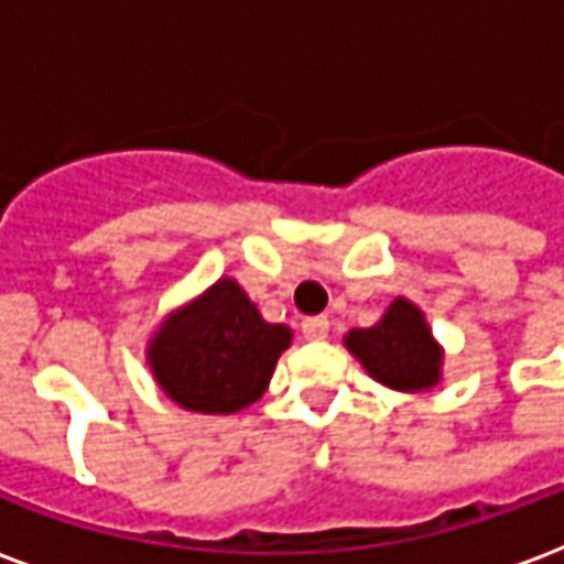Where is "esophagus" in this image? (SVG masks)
<instances>
[{
	"label": "esophagus",
	"mask_w": 564,
	"mask_h": 564,
	"mask_svg": "<svg viewBox=\"0 0 564 564\" xmlns=\"http://www.w3.org/2000/svg\"><path fill=\"white\" fill-rule=\"evenodd\" d=\"M302 335H305L307 341H326V335H329V317L302 319Z\"/></svg>",
	"instance_id": "esophagus-1"
}]
</instances>
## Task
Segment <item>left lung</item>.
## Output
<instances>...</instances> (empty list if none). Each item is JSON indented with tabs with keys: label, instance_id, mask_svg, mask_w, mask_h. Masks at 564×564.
Listing matches in <instances>:
<instances>
[{
	"label": "left lung",
	"instance_id": "8db88e82",
	"mask_svg": "<svg viewBox=\"0 0 564 564\" xmlns=\"http://www.w3.org/2000/svg\"><path fill=\"white\" fill-rule=\"evenodd\" d=\"M344 347L371 380L395 392H429L444 378V347L432 335L420 307L395 295L383 317L368 329H350Z\"/></svg>",
	"mask_w": 564,
	"mask_h": 564
}]
</instances>
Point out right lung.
<instances>
[{
  "label": "right lung",
  "instance_id": "obj_1",
  "mask_svg": "<svg viewBox=\"0 0 564 564\" xmlns=\"http://www.w3.org/2000/svg\"><path fill=\"white\" fill-rule=\"evenodd\" d=\"M293 329L262 319L245 286L220 278L160 319L144 356L153 380L193 414H238L262 399Z\"/></svg>",
  "mask_w": 564,
  "mask_h": 564
}]
</instances>
